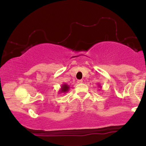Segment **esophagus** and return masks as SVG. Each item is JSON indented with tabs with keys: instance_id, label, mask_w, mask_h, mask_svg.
<instances>
[{
	"instance_id": "esophagus-1",
	"label": "esophagus",
	"mask_w": 146,
	"mask_h": 146,
	"mask_svg": "<svg viewBox=\"0 0 146 146\" xmlns=\"http://www.w3.org/2000/svg\"><path fill=\"white\" fill-rule=\"evenodd\" d=\"M78 82V84H82L83 82V80H78V82Z\"/></svg>"
}]
</instances>
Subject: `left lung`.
I'll list each match as a JSON object with an SVG mask.
<instances>
[{"label": "left lung", "instance_id": "1", "mask_svg": "<svg viewBox=\"0 0 146 146\" xmlns=\"http://www.w3.org/2000/svg\"><path fill=\"white\" fill-rule=\"evenodd\" d=\"M98 86H99V87H100V88H102V86H100V84H98Z\"/></svg>", "mask_w": 146, "mask_h": 146}]
</instances>
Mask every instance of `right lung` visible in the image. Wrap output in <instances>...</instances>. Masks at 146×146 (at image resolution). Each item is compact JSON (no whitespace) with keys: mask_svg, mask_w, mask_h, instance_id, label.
Instances as JSON below:
<instances>
[{"mask_svg":"<svg viewBox=\"0 0 146 146\" xmlns=\"http://www.w3.org/2000/svg\"><path fill=\"white\" fill-rule=\"evenodd\" d=\"M69 90V86L66 84H63L59 90V93H66Z\"/></svg>","mask_w":146,"mask_h":146,"instance_id":"obj_1","label":"right lung"}]
</instances>
